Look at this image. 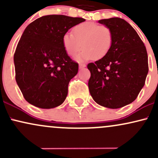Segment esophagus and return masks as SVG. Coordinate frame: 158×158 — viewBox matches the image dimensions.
Listing matches in <instances>:
<instances>
[{"instance_id":"obj_1","label":"esophagus","mask_w":158,"mask_h":158,"mask_svg":"<svg viewBox=\"0 0 158 158\" xmlns=\"http://www.w3.org/2000/svg\"><path fill=\"white\" fill-rule=\"evenodd\" d=\"M85 67H86V64H79V69H82V68H85Z\"/></svg>"}]
</instances>
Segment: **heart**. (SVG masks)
<instances>
[{
    "instance_id": "heart-1",
    "label": "heart",
    "mask_w": 158,
    "mask_h": 158,
    "mask_svg": "<svg viewBox=\"0 0 158 158\" xmlns=\"http://www.w3.org/2000/svg\"><path fill=\"white\" fill-rule=\"evenodd\" d=\"M112 43L111 30L108 27L94 22H84L76 25L72 29V35L65 33L62 37L63 47L68 56H74L81 47L84 48L76 56V60L78 61L102 59L110 51Z\"/></svg>"
}]
</instances>
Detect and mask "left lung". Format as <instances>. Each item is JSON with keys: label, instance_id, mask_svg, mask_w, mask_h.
<instances>
[{"label": "left lung", "instance_id": "1", "mask_svg": "<svg viewBox=\"0 0 158 158\" xmlns=\"http://www.w3.org/2000/svg\"><path fill=\"white\" fill-rule=\"evenodd\" d=\"M113 33L110 51L102 59L88 64V88L97 104L119 108L135 100L145 85L148 71L146 47L138 34L120 18L102 19Z\"/></svg>", "mask_w": 158, "mask_h": 158}]
</instances>
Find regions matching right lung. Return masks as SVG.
I'll return each instance as SVG.
<instances>
[{"label":"right lung","mask_w":158,"mask_h":158,"mask_svg":"<svg viewBox=\"0 0 158 158\" xmlns=\"http://www.w3.org/2000/svg\"><path fill=\"white\" fill-rule=\"evenodd\" d=\"M81 18L45 15L26 27L14 54L15 80L23 97L40 108H53L64 102L68 84L79 64L69 57L62 37Z\"/></svg>","instance_id":"obj_1"}]
</instances>
